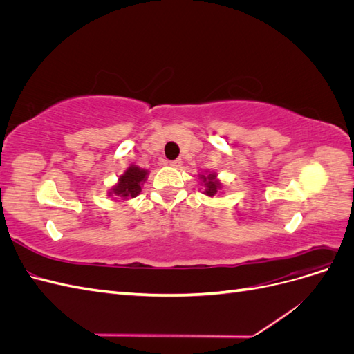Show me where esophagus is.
Here are the masks:
<instances>
[{"label":"esophagus","instance_id":"obj_1","mask_svg":"<svg viewBox=\"0 0 354 354\" xmlns=\"http://www.w3.org/2000/svg\"><path fill=\"white\" fill-rule=\"evenodd\" d=\"M168 164L171 165V167H180L181 165V159H174V160H168Z\"/></svg>","mask_w":354,"mask_h":354}]
</instances>
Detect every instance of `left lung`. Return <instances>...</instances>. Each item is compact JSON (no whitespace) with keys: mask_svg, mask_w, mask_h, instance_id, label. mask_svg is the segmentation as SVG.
<instances>
[{"mask_svg":"<svg viewBox=\"0 0 354 354\" xmlns=\"http://www.w3.org/2000/svg\"><path fill=\"white\" fill-rule=\"evenodd\" d=\"M201 178L203 180V183H205V195L208 196H214L217 194V190L220 187V183L216 180V174H209L208 177L205 176H201Z\"/></svg>","mask_w":354,"mask_h":354,"instance_id":"left-lung-1","label":"left lung"}]
</instances>
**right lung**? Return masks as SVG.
I'll return each mask as SVG.
<instances>
[{"label": "right lung", "mask_w": 354, "mask_h": 354, "mask_svg": "<svg viewBox=\"0 0 354 354\" xmlns=\"http://www.w3.org/2000/svg\"><path fill=\"white\" fill-rule=\"evenodd\" d=\"M147 171L131 165L124 176L120 177L118 185L112 189L111 194H115L121 198H136L142 192V183L146 180Z\"/></svg>", "instance_id": "obj_1"}]
</instances>
